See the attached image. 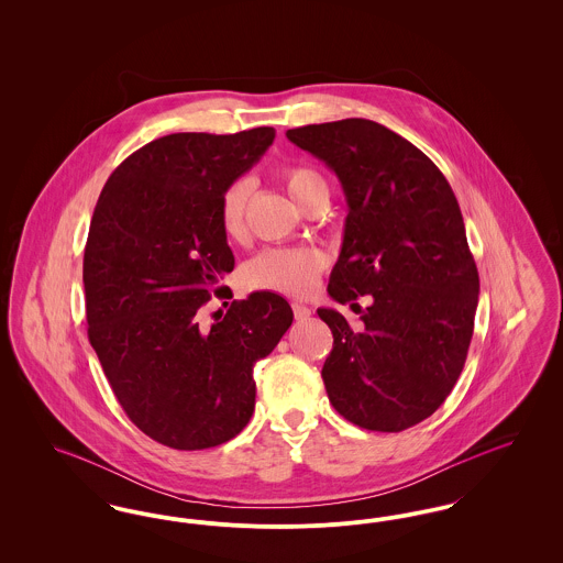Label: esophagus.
Instances as JSON below:
<instances>
[{
	"label": "esophagus",
	"mask_w": 563,
	"mask_h": 563,
	"mask_svg": "<svg viewBox=\"0 0 563 563\" xmlns=\"http://www.w3.org/2000/svg\"><path fill=\"white\" fill-rule=\"evenodd\" d=\"M294 317L295 321H308L312 317V310L303 303H294Z\"/></svg>",
	"instance_id": "esophagus-1"
}]
</instances>
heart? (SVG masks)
<instances>
[{"label": "heart", "mask_w": 563, "mask_h": 563, "mask_svg": "<svg viewBox=\"0 0 563 563\" xmlns=\"http://www.w3.org/2000/svg\"><path fill=\"white\" fill-rule=\"evenodd\" d=\"M280 181L299 207L312 196V191L324 186L321 177L308 166H285L280 168ZM251 196V184L236 179L223 189L219 200V225L230 241L244 236V213ZM327 260L319 249H268L253 257L244 269L242 278L249 289H268L278 294L308 295L319 283Z\"/></svg>", "instance_id": "1"}]
</instances>
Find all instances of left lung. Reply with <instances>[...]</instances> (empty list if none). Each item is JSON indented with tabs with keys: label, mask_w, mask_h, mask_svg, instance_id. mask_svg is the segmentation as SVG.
<instances>
[{
	"label": "left lung",
	"mask_w": 563,
	"mask_h": 563,
	"mask_svg": "<svg viewBox=\"0 0 563 563\" xmlns=\"http://www.w3.org/2000/svg\"><path fill=\"white\" fill-rule=\"evenodd\" d=\"M340 179L349 217L329 295L372 297L358 329L331 308L322 365L329 401L361 429L401 432L432 416L462 374L479 272L454 191L401 134L349 118L287 131Z\"/></svg>",
	"instance_id": "obj_1"
}]
</instances>
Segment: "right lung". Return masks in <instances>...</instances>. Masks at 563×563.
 <instances>
[{
    "instance_id": "right-lung-1",
    "label": "right lung",
    "mask_w": 563,
    "mask_h": 563,
    "mask_svg": "<svg viewBox=\"0 0 563 563\" xmlns=\"http://www.w3.org/2000/svg\"><path fill=\"white\" fill-rule=\"evenodd\" d=\"M276 131L161 136L122 162L101 191L84 249L88 340L134 427L173 450L234 439L255 409L253 365L294 322L285 297L255 291L200 308L234 255L219 225L223 189Z\"/></svg>"
}]
</instances>
